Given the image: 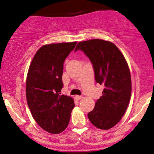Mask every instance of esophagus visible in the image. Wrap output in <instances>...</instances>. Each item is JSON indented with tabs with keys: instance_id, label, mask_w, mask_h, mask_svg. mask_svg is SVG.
Wrapping results in <instances>:
<instances>
[{
	"instance_id": "esophagus-1",
	"label": "esophagus",
	"mask_w": 154,
	"mask_h": 154,
	"mask_svg": "<svg viewBox=\"0 0 154 154\" xmlns=\"http://www.w3.org/2000/svg\"><path fill=\"white\" fill-rule=\"evenodd\" d=\"M83 97H82V96H75V98H76V99H77V100H79V99H82V98Z\"/></svg>"
}]
</instances>
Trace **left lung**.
Here are the masks:
<instances>
[{
	"instance_id": "left-lung-1",
	"label": "left lung",
	"mask_w": 154,
	"mask_h": 154,
	"mask_svg": "<svg viewBox=\"0 0 154 154\" xmlns=\"http://www.w3.org/2000/svg\"><path fill=\"white\" fill-rule=\"evenodd\" d=\"M78 50L89 58L96 82L104 87L88 118L96 128L109 130L120 122L130 103L132 81L128 63L118 47L108 41L81 42L75 51Z\"/></svg>"
}]
</instances>
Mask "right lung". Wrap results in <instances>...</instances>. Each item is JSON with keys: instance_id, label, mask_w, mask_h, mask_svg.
Masks as SVG:
<instances>
[{"instance_id": "1", "label": "right lung", "mask_w": 154, "mask_h": 154, "mask_svg": "<svg viewBox=\"0 0 154 154\" xmlns=\"http://www.w3.org/2000/svg\"><path fill=\"white\" fill-rule=\"evenodd\" d=\"M77 42L44 45L34 55L26 82L30 111L42 129L59 134L67 128L75 107L69 96L60 95L63 87V63Z\"/></svg>"}]
</instances>
